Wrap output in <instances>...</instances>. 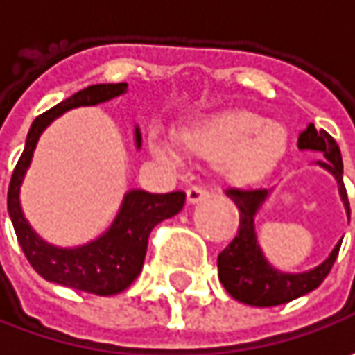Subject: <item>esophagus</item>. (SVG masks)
Returning a JSON list of instances; mask_svg holds the SVG:
<instances>
[{"label": "esophagus", "mask_w": 355, "mask_h": 355, "mask_svg": "<svg viewBox=\"0 0 355 355\" xmlns=\"http://www.w3.org/2000/svg\"><path fill=\"white\" fill-rule=\"evenodd\" d=\"M207 198H209V191H207L205 187H201V185H191V187L187 189V203H189V205L199 203V201H203V199Z\"/></svg>", "instance_id": "1"}]
</instances>
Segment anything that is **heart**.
Returning a JSON list of instances; mask_svg holds the SVG:
<instances>
[{
	"label": "heart",
	"mask_w": 355,
	"mask_h": 355,
	"mask_svg": "<svg viewBox=\"0 0 355 355\" xmlns=\"http://www.w3.org/2000/svg\"><path fill=\"white\" fill-rule=\"evenodd\" d=\"M189 154L215 159L219 175L233 185H252L265 180L288 150V130L251 110H227L193 120L178 134ZM152 152L171 157L173 152L152 140Z\"/></svg>",
	"instance_id": "1"
}]
</instances>
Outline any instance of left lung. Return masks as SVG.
I'll list each match as a JSON object with an SVG mask.
<instances>
[{
	"label": "left lung",
	"instance_id": "1",
	"mask_svg": "<svg viewBox=\"0 0 355 355\" xmlns=\"http://www.w3.org/2000/svg\"><path fill=\"white\" fill-rule=\"evenodd\" d=\"M298 148L324 154L326 159L324 162L318 159V166L330 171L336 178L340 198L344 201L349 219L348 193H346V185L342 178L344 173L342 154L334 138L326 130L318 132L314 128V124H308V128L298 136ZM268 193L270 189H227V196L237 205L241 219H239V231L235 239L217 257L219 280L235 300L251 304V306H279L318 288L322 280L332 270L340 245H342L340 241L322 265L314 266L306 272L293 275V272H280L277 268H272L261 251L257 233H254V213L265 203Z\"/></svg>",
	"mask_w": 355,
	"mask_h": 355
}]
</instances>
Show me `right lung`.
Returning <instances> with one entry per match:
<instances>
[{"instance_id": "1", "label": "right lung", "mask_w": 355, "mask_h": 355, "mask_svg": "<svg viewBox=\"0 0 355 355\" xmlns=\"http://www.w3.org/2000/svg\"><path fill=\"white\" fill-rule=\"evenodd\" d=\"M126 90V83L92 85L78 90L71 98L53 106L47 112L39 114L29 128L25 150L13 170L7 189V211L21 249L35 270L45 280L98 296L122 293L136 280L144 266L148 237L152 229L164 219H170L175 213L182 211L185 203L184 191L148 193L142 189H132L122 199L120 211L106 233L87 245L75 249H61L45 243L27 223L21 211L19 189L25 171L31 164L39 136L55 118L76 106H94L106 103L114 96L124 94ZM140 144L142 136L140 130L136 128V146L140 148Z\"/></svg>"}]
</instances>
